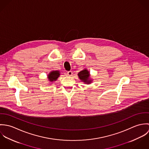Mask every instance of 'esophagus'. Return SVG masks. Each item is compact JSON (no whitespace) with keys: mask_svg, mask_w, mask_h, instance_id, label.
<instances>
[{"mask_svg":"<svg viewBox=\"0 0 149 149\" xmlns=\"http://www.w3.org/2000/svg\"><path fill=\"white\" fill-rule=\"evenodd\" d=\"M72 74H73V73H72V71H68L67 72V75L69 76H71L72 75Z\"/></svg>","mask_w":149,"mask_h":149,"instance_id":"obj_1","label":"esophagus"}]
</instances>
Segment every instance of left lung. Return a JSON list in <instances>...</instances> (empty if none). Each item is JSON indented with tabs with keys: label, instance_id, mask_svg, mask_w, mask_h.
<instances>
[{
	"label": "left lung",
	"instance_id": "left-lung-1",
	"mask_svg": "<svg viewBox=\"0 0 149 149\" xmlns=\"http://www.w3.org/2000/svg\"><path fill=\"white\" fill-rule=\"evenodd\" d=\"M77 74L81 81L86 84H89L92 83V80L90 77V73L86 69H84L83 70L80 71Z\"/></svg>",
	"mask_w": 149,
	"mask_h": 149
}]
</instances>
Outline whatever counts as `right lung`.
<instances>
[{"label":"right lung","mask_w":149,"mask_h":149,"mask_svg":"<svg viewBox=\"0 0 149 149\" xmlns=\"http://www.w3.org/2000/svg\"><path fill=\"white\" fill-rule=\"evenodd\" d=\"M60 76V72L58 70H52L47 75L48 80L50 82L56 81Z\"/></svg>","instance_id":"1"}]
</instances>
